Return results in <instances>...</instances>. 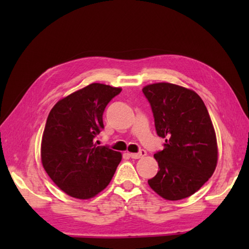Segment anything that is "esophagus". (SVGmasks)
Masks as SVG:
<instances>
[{"instance_id": "esophagus-1", "label": "esophagus", "mask_w": 249, "mask_h": 249, "mask_svg": "<svg viewBox=\"0 0 249 249\" xmlns=\"http://www.w3.org/2000/svg\"><path fill=\"white\" fill-rule=\"evenodd\" d=\"M129 156L133 159H140V158L144 157V156H146V151L145 150H141L140 153H130Z\"/></svg>"}]
</instances>
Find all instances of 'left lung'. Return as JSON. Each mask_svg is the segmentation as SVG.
<instances>
[{
  "mask_svg": "<svg viewBox=\"0 0 249 249\" xmlns=\"http://www.w3.org/2000/svg\"><path fill=\"white\" fill-rule=\"evenodd\" d=\"M156 132L166 138L154 155L159 171L149 187L163 199L177 201L192 196L212 177L217 163L214 127L203 101L195 91L172 83L146 86Z\"/></svg>",
  "mask_w": 249,
  "mask_h": 249,
  "instance_id": "left-lung-1",
  "label": "left lung"
}]
</instances>
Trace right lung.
I'll list each match as a JSON object with an SVG mask.
<instances>
[{
    "mask_svg": "<svg viewBox=\"0 0 249 249\" xmlns=\"http://www.w3.org/2000/svg\"><path fill=\"white\" fill-rule=\"evenodd\" d=\"M121 88L92 83L66 96L52 108L41 140V162L67 195L90 199L107 187L122 155L94 138L104 128L103 112Z\"/></svg>",
    "mask_w": 249,
    "mask_h": 249,
    "instance_id": "add662e5",
    "label": "right lung"
}]
</instances>
